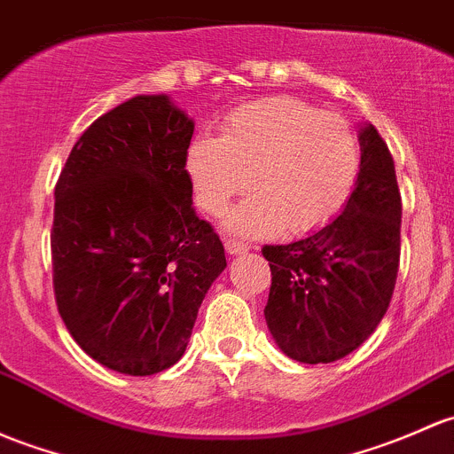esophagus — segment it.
Returning a JSON list of instances; mask_svg holds the SVG:
<instances>
[{
    "mask_svg": "<svg viewBox=\"0 0 454 454\" xmlns=\"http://www.w3.org/2000/svg\"><path fill=\"white\" fill-rule=\"evenodd\" d=\"M223 246H226L228 254H246V252L252 247V246H247V243L237 241V239H226L223 241Z\"/></svg>",
    "mask_w": 454,
    "mask_h": 454,
    "instance_id": "1",
    "label": "esophagus"
}]
</instances>
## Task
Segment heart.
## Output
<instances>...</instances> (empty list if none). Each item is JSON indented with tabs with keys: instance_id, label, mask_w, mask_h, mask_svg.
<instances>
[{
	"instance_id": "heart-1",
	"label": "heart",
	"mask_w": 454,
	"mask_h": 454,
	"mask_svg": "<svg viewBox=\"0 0 454 454\" xmlns=\"http://www.w3.org/2000/svg\"><path fill=\"white\" fill-rule=\"evenodd\" d=\"M359 165V141L348 119L291 98L237 108L222 137H195L187 152L195 200L207 213H223L252 183L261 189L228 219L232 232L247 237L270 235L285 223L291 231L326 223L350 198Z\"/></svg>"
}]
</instances>
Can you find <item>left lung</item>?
<instances>
[{"instance_id": "obj_1", "label": "left lung", "mask_w": 454, "mask_h": 454, "mask_svg": "<svg viewBox=\"0 0 454 454\" xmlns=\"http://www.w3.org/2000/svg\"><path fill=\"white\" fill-rule=\"evenodd\" d=\"M359 145V176L340 217L300 241L263 247L267 328L300 364H333L356 350L395 287L403 200L394 159L370 121H361Z\"/></svg>"}]
</instances>
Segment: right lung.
I'll use <instances>...</instances> for the list:
<instances>
[{
  "label": "right lung",
  "instance_id": "1",
  "mask_svg": "<svg viewBox=\"0 0 454 454\" xmlns=\"http://www.w3.org/2000/svg\"><path fill=\"white\" fill-rule=\"evenodd\" d=\"M193 119L167 95H137L82 132L56 183L51 267L59 313L98 364L130 376L171 367L226 267L195 215Z\"/></svg>",
  "mask_w": 454,
  "mask_h": 454
}]
</instances>
